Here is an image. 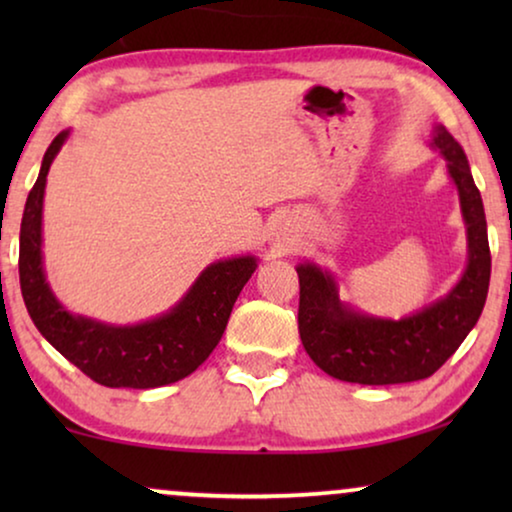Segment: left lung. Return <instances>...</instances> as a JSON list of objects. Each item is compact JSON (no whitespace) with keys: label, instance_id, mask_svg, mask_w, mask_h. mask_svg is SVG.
<instances>
[{"label":"left lung","instance_id":"1","mask_svg":"<svg viewBox=\"0 0 512 512\" xmlns=\"http://www.w3.org/2000/svg\"><path fill=\"white\" fill-rule=\"evenodd\" d=\"M431 146L445 156L447 172L459 191L468 237L464 275L445 298L394 321L342 305L331 272L314 263H300L296 268L300 340L310 359L335 380L403 384L431 377L457 352L485 307L492 254L480 191L464 149L445 125H436Z\"/></svg>","mask_w":512,"mask_h":512}]
</instances>
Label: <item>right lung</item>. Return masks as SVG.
<instances>
[{
    "mask_svg": "<svg viewBox=\"0 0 512 512\" xmlns=\"http://www.w3.org/2000/svg\"><path fill=\"white\" fill-rule=\"evenodd\" d=\"M67 135L60 132L44 153L20 223L18 272L27 312L39 333L97 384L153 389L184 380L219 345L242 286L258 268L256 256L212 263L170 312L144 324L109 326L67 312L46 282L41 258L46 174Z\"/></svg>",
    "mask_w": 512,
    "mask_h": 512,
    "instance_id": "add662e5",
    "label": "right lung"
}]
</instances>
